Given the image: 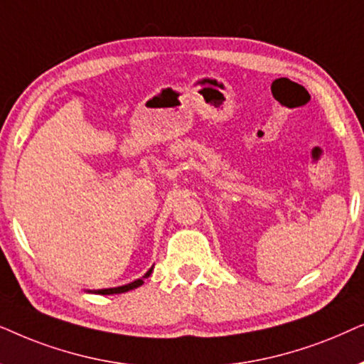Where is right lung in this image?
I'll return each instance as SVG.
<instances>
[{
  "label": "right lung",
  "mask_w": 364,
  "mask_h": 364,
  "mask_svg": "<svg viewBox=\"0 0 364 364\" xmlns=\"http://www.w3.org/2000/svg\"><path fill=\"white\" fill-rule=\"evenodd\" d=\"M151 271H153V268L148 271L146 274L143 276L141 279H136V281H133V283H129V284H124V287H118V288H108V289H98V294H119V293H126V291H129V289H134V288H138V287H141V284L144 283V278H148L149 274H151Z\"/></svg>",
  "instance_id": "add662e5"
}]
</instances>
